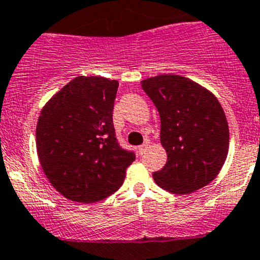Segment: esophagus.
I'll list each match as a JSON object with an SVG mask.
<instances>
[{"label": "esophagus", "instance_id": "obj_1", "mask_svg": "<svg viewBox=\"0 0 260 260\" xmlns=\"http://www.w3.org/2000/svg\"><path fill=\"white\" fill-rule=\"evenodd\" d=\"M147 148H148V144H142V146L138 147V152H139V154H144Z\"/></svg>", "mask_w": 260, "mask_h": 260}]
</instances>
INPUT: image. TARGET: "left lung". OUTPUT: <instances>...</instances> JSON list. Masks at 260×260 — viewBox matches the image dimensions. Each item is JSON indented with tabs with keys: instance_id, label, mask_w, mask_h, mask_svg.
<instances>
[{
	"instance_id": "8db88e82",
	"label": "left lung",
	"mask_w": 260,
	"mask_h": 260,
	"mask_svg": "<svg viewBox=\"0 0 260 260\" xmlns=\"http://www.w3.org/2000/svg\"><path fill=\"white\" fill-rule=\"evenodd\" d=\"M161 118V144L168 161L153 179L175 194L194 192L215 179L230 147L224 111L199 83L177 75L142 81Z\"/></svg>"
}]
</instances>
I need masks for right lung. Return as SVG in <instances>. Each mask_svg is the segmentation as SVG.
<instances>
[{
    "label": "right lung",
    "mask_w": 260,
    "mask_h": 260,
    "mask_svg": "<svg viewBox=\"0 0 260 260\" xmlns=\"http://www.w3.org/2000/svg\"><path fill=\"white\" fill-rule=\"evenodd\" d=\"M118 81L73 78L42 108L36 128L40 164L51 185L76 202H96L122 185L133 151L120 146L113 104Z\"/></svg>",
    "instance_id": "add662e5"
}]
</instances>
